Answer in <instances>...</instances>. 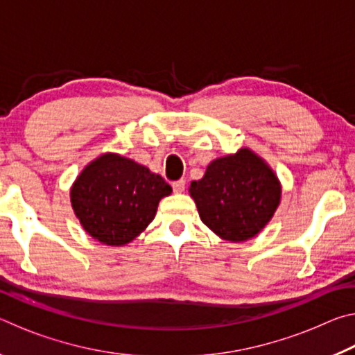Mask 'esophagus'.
Here are the masks:
<instances>
[{
    "label": "esophagus",
    "instance_id": "1",
    "mask_svg": "<svg viewBox=\"0 0 355 355\" xmlns=\"http://www.w3.org/2000/svg\"><path fill=\"white\" fill-rule=\"evenodd\" d=\"M172 188H173V192H177V194H182V192H184V188H186L184 180H177V182H173Z\"/></svg>",
    "mask_w": 355,
    "mask_h": 355
}]
</instances>
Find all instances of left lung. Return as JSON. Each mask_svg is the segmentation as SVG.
Returning <instances> with one entry per match:
<instances>
[{
	"label": "left lung",
	"instance_id": "left-lung-1",
	"mask_svg": "<svg viewBox=\"0 0 355 355\" xmlns=\"http://www.w3.org/2000/svg\"><path fill=\"white\" fill-rule=\"evenodd\" d=\"M203 224L219 238L244 243L257 236L280 205L282 184L266 161L249 147L213 159L189 186Z\"/></svg>",
	"mask_w": 355,
	"mask_h": 355
}]
</instances>
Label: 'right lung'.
<instances>
[{"mask_svg": "<svg viewBox=\"0 0 355 355\" xmlns=\"http://www.w3.org/2000/svg\"><path fill=\"white\" fill-rule=\"evenodd\" d=\"M172 194L163 177L119 153L92 159L70 188L73 213L87 235L106 245H125L155 219L159 200Z\"/></svg>", "mask_w": 355, "mask_h": 355, "instance_id": "1", "label": "right lung"}]
</instances>
